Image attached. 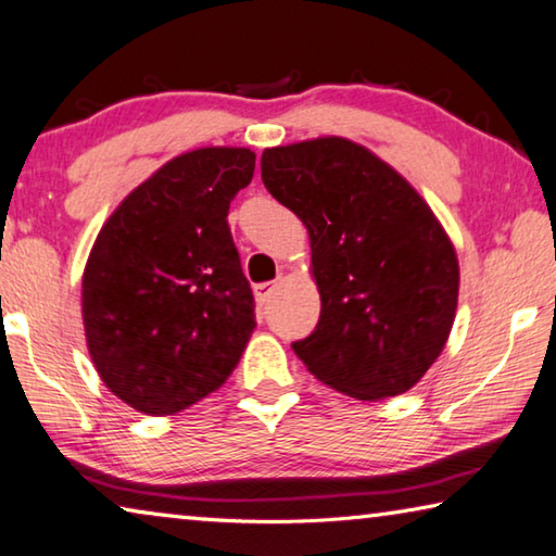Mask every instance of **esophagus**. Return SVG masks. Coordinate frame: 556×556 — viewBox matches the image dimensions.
<instances>
[{
	"mask_svg": "<svg viewBox=\"0 0 556 556\" xmlns=\"http://www.w3.org/2000/svg\"><path fill=\"white\" fill-rule=\"evenodd\" d=\"M253 293H256V300L263 305L270 298V293H273V283H258L256 288H253Z\"/></svg>",
	"mask_w": 556,
	"mask_h": 556,
	"instance_id": "esophagus-1",
	"label": "esophagus"
}]
</instances>
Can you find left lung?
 Returning a JSON list of instances; mask_svg holds the SVG:
<instances>
[{"label": "left lung", "mask_w": 556, "mask_h": 556, "mask_svg": "<svg viewBox=\"0 0 556 556\" xmlns=\"http://www.w3.org/2000/svg\"><path fill=\"white\" fill-rule=\"evenodd\" d=\"M261 179L311 233L323 307L295 354L362 402L404 394L439 359L458 307V256L431 206L334 135L263 150Z\"/></svg>", "instance_id": "obj_1"}]
</instances>
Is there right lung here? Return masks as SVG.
<instances>
[{
    "label": "right lung",
    "mask_w": 556,
    "mask_h": 556,
    "mask_svg": "<svg viewBox=\"0 0 556 556\" xmlns=\"http://www.w3.org/2000/svg\"><path fill=\"white\" fill-rule=\"evenodd\" d=\"M249 148H199L162 165L108 216L84 270L86 344L135 412L169 416L229 379L256 330L226 216L249 187Z\"/></svg>",
    "instance_id": "obj_1"
}]
</instances>
